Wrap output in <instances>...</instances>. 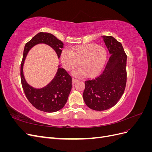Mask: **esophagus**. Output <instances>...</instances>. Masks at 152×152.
Segmentation results:
<instances>
[{"label": "esophagus", "mask_w": 152, "mask_h": 152, "mask_svg": "<svg viewBox=\"0 0 152 152\" xmlns=\"http://www.w3.org/2000/svg\"><path fill=\"white\" fill-rule=\"evenodd\" d=\"M72 82H73V83H75V82H79V80L77 79H74V78H73V79H72Z\"/></svg>", "instance_id": "obj_1"}]
</instances>
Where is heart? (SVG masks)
<instances>
[{"instance_id":"1","label":"heart","mask_w":152,"mask_h":152,"mask_svg":"<svg viewBox=\"0 0 152 152\" xmlns=\"http://www.w3.org/2000/svg\"><path fill=\"white\" fill-rule=\"evenodd\" d=\"M107 49L101 45L87 44L73 47L70 50H64L61 54L63 67L67 70L75 68L79 63L76 75L86 74L94 77L103 70L107 59Z\"/></svg>"}]
</instances>
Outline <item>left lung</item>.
I'll list each match as a JSON object with an SVG mask.
<instances>
[{
	"label": "left lung",
	"mask_w": 152,
	"mask_h": 152,
	"mask_svg": "<svg viewBox=\"0 0 152 152\" xmlns=\"http://www.w3.org/2000/svg\"><path fill=\"white\" fill-rule=\"evenodd\" d=\"M111 54L103 72L93 80L85 81L83 98L92 110L103 111L115 105L126 86L127 55L122 45L112 36H102Z\"/></svg>",
	"instance_id": "8db88e82"
}]
</instances>
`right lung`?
<instances>
[{"label":"right lung","mask_w":152,"mask_h":152,"mask_svg":"<svg viewBox=\"0 0 152 152\" xmlns=\"http://www.w3.org/2000/svg\"><path fill=\"white\" fill-rule=\"evenodd\" d=\"M45 44L51 47L60 57L63 43L51 34L40 32L25 44L21 64V80L26 98L35 108L45 112H54L61 110L66 104L72 89V77L65 69L58 66L54 79L45 87L36 89L27 83L23 74V65L29 50L34 45Z\"/></svg>","instance_id":"1"}]
</instances>
